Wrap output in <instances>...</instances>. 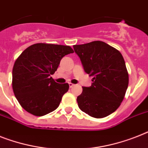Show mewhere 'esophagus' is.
I'll return each instance as SVG.
<instances>
[{"label": "esophagus", "mask_w": 148, "mask_h": 148, "mask_svg": "<svg viewBox=\"0 0 148 148\" xmlns=\"http://www.w3.org/2000/svg\"><path fill=\"white\" fill-rule=\"evenodd\" d=\"M74 86H75V84H72V83H69V86H70V88H71V87H73Z\"/></svg>", "instance_id": "esophagus-1"}]
</instances>
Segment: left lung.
I'll list each match as a JSON object with an SVG mask.
<instances>
[{
    "label": "left lung",
    "instance_id": "obj_1",
    "mask_svg": "<svg viewBox=\"0 0 148 148\" xmlns=\"http://www.w3.org/2000/svg\"><path fill=\"white\" fill-rule=\"evenodd\" d=\"M84 71L93 77L90 87L83 86L78 106L90 116L100 119L119 107L128 86V73L120 51L102 41L74 45Z\"/></svg>",
    "mask_w": 148,
    "mask_h": 148
}]
</instances>
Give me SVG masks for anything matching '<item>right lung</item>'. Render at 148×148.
Listing matches in <instances>:
<instances>
[{
	"label": "right lung",
	"instance_id": "right-lung-1",
	"mask_svg": "<svg viewBox=\"0 0 148 148\" xmlns=\"http://www.w3.org/2000/svg\"><path fill=\"white\" fill-rule=\"evenodd\" d=\"M74 50L68 45L36 43L17 58L13 68L12 87L20 106L29 113L42 116L57 109L69 84H58L50 75Z\"/></svg>",
	"mask_w": 148,
	"mask_h": 148
}]
</instances>
